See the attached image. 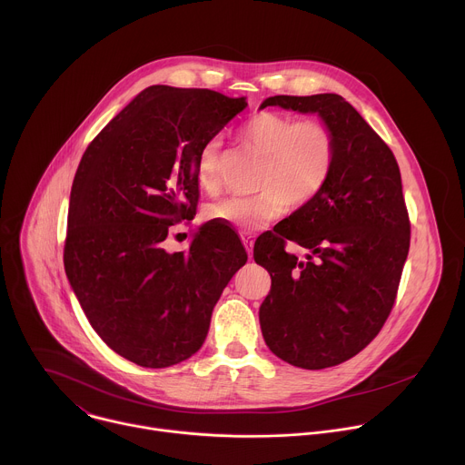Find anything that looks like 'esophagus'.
Returning <instances> with one entry per match:
<instances>
[{"mask_svg":"<svg viewBox=\"0 0 465 465\" xmlns=\"http://www.w3.org/2000/svg\"><path fill=\"white\" fill-rule=\"evenodd\" d=\"M241 239H242V244H244V248L248 252V257H252V253H253V239H252V235H242Z\"/></svg>","mask_w":465,"mask_h":465,"instance_id":"esophagus-1","label":"esophagus"}]
</instances>
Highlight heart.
<instances>
[{
    "label": "heart",
    "mask_w": 465,
    "mask_h": 465,
    "mask_svg": "<svg viewBox=\"0 0 465 465\" xmlns=\"http://www.w3.org/2000/svg\"><path fill=\"white\" fill-rule=\"evenodd\" d=\"M242 140L264 154L259 193L230 196L208 206V219L237 230H257L280 219L289 204L302 208L322 193L337 162V138L320 119H296L278 112H257L241 128ZM198 183L219 189V142H208L196 160Z\"/></svg>",
    "instance_id": "heart-1"
}]
</instances>
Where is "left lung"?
I'll use <instances>...</instances> for the list:
<instances>
[{
    "label": "left lung",
    "mask_w": 465,
    "mask_h": 465,
    "mask_svg": "<svg viewBox=\"0 0 465 465\" xmlns=\"http://www.w3.org/2000/svg\"><path fill=\"white\" fill-rule=\"evenodd\" d=\"M267 106L318 114L337 138L322 193L253 246L272 278L259 307L264 342L292 366L331 368L362 351L393 307L411 246L401 173L390 147L337 94L274 95ZM287 240L310 250L305 262L284 252Z\"/></svg>",
    "instance_id": "1"
}]
</instances>
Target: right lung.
<instances>
[{"label":"right lung","instance_id":"add662e5","mask_svg":"<svg viewBox=\"0 0 465 465\" xmlns=\"http://www.w3.org/2000/svg\"><path fill=\"white\" fill-rule=\"evenodd\" d=\"M213 90L149 86L88 145L70 194L64 267L95 333L143 368L189 359L248 255L232 228L208 223L187 252L163 246L193 219L196 160L244 108Z\"/></svg>","mask_w":465,"mask_h":465}]
</instances>
